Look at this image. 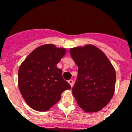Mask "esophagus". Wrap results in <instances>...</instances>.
<instances>
[{
	"label": "esophagus",
	"mask_w": 132,
	"mask_h": 132,
	"mask_svg": "<svg viewBox=\"0 0 132 132\" xmlns=\"http://www.w3.org/2000/svg\"><path fill=\"white\" fill-rule=\"evenodd\" d=\"M68 82L70 84L71 87H73V80H71H71H69Z\"/></svg>",
	"instance_id": "obj_1"
}]
</instances>
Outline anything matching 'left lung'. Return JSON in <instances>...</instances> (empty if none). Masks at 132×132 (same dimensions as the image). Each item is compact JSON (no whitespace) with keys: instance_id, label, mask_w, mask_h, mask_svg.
<instances>
[{"instance_id":"obj_1","label":"left lung","mask_w":132,"mask_h":132,"mask_svg":"<svg viewBox=\"0 0 132 132\" xmlns=\"http://www.w3.org/2000/svg\"><path fill=\"white\" fill-rule=\"evenodd\" d=\"M78 66V75L72 91L80 108L87 112L102 110L112 98L116 72L106 55L93 45L70 49Z\"/></svg>"}]
</instances>
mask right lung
<instances>
[{
	"label": "right lung",
	"instance_id": "obj_1",
	"mask_svg": "<svg viewBox=\"0 0 132 132\" xmlns=\"http://www.w3.org/2000/svg\"><path fill=\"white\" fill-rule=\"evenodd\" d=\"M66 50L45 44L30 53L18 70V87L23 98L31 108L47 111L61 98L64 90L71 89L57 64Z\"/></svg>",
	"mask_w": 132,
	"mask_h": 132
}]
</instances>
